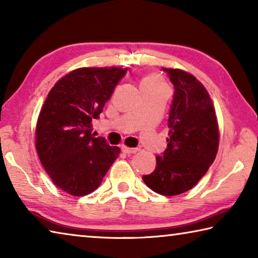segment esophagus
<instances>
[{
  "label": "esophagus",
  "instance_id": "34e87169",
  "mask_svg": "<svg viewBox=\"0 0 258 258\" xmlns=\"http://www.w3.org/2000/svg\"><path fill=\"white\" fill-rule=\"evenodd\" d=\"M121 150H123V152H125V154H135V152L139 151V148H127L123 146L121 147Z\"/></svg>",
  "mask_w": 258,
  "mask_h": 258
}]
</instances>
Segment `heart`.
<instances>
[{
	"label": "heart",
	"mask_w": 258,
	"mask_h": 258,
	"mask_svg": "<svg viewBox=\"0 0 258 258\" xmlns=\"http://www.w3.org/2000/svg\"><path fill=\"white\" fill-rule=\"evenodd\" d=\"M165 86L160 78L156 75H149L141 81V89L143 87H160Z\"/></svg>",
	"instance_id": "heart-1"
}]
</instances>
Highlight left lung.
<instances>
[{
  "mask_svg": "<svg viewBox=\"0 0 258 258\" xmlns=\"http://www.w3.org/2000/svg\"><path fill=\"white\" fill-rule=\"evenodd\" d=\"M174 85L167 148L156 157V168L142 180L152 191L176 196L190 190L207 173L218 149L213 102L204 85L180 69L163 68Z\"/></svg>",
  "mask_w": 258,
  "mask_h": 258,
  "instance_id": "1",
  "label": "left lung"
}]
</instances>
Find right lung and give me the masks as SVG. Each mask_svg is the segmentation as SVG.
Segmentation results:
<instances>
[{
  "label": "right lung",
  "mask_w": 258,
  "mask_h": 258,
  "mask_svg": "<svg viewBox=\"0 0 258 258\" xmlns=\"http://www.w3.org/2000/svg\"><path fill=\"white\" fill-rule=\"evenodd\" d=\"M127 69L80 68L55 83L36 125V150L54 184L73 196L98 189L118 147L94 138L92 123Z\"/></svg>",
  "instance_id": "add662e5"
}]
</instances>
